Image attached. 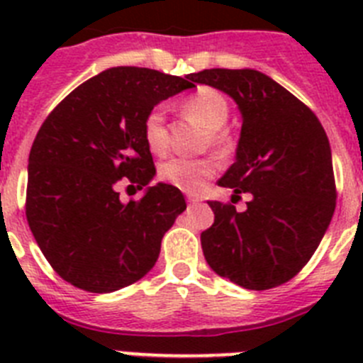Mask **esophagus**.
Here are the masks:
<instances>
[{
    "label": "esophagus",
    "instance_id": "1",
    "mask_svg": "<svg viewBox=\"0 0 363 363\" xmlns=\"http://www.w3.org/2000/svg\"><path fill=\"white\" fill-rule=\"evenodd\" d=\"M187 200H189V203H198V201H200V198H198L196 194H189Z\"/></svg>",
    "mask_w": 363,
    "mask_h": 363
}]
</instances>
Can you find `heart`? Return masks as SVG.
Returning <instances> with one entry per match:
<instances>
[{"label": "heart", "mask_w": 363, "mask_h": 363, "mask_svg": "<svg viewBox=\"0 0 363 363\" xmlns=\"http://www.w3.org/2000/svg\"><path fill=\"white\" fill-rule=\"evenodd\" d=\"M184 112L187 116L200 121L205 129H209V142L220 150L229 149L230 138L223 130V125L229 120V101L216 89L203 86L184 101ZM143 140L150 152L165 154L169 149V133L165 125L163 107H152L143 118ZM218 171L214 158H172L160 165L158 176L185 192H198L207 179L213 178Z\"/></svg>", "instance_id": "heart-1"}]
</instances>
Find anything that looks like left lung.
<instances>
[{"label":"left lung","mask_w":363,"mask_h":363,"mask_svg":"<svg viewBox=\"0 0 363 363\" xmlns=\"http://www.w3.org/2000/svg\"><path fill=\"white\" fill-rule=\"evenodd\" d=\"M192 82L238 104L243 123L236 162L218 185L234 189L236 198L252 196L243 213L230 201H209L214 223L201 233L205 259L240 287H278L306 267L335 214L325 130L306 104L258 70L209 69L192 74Z\"/></svg>","instance_id":"1"}]
</instances>
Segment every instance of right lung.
Instances as JSON below:
<instances>
[{"label":"right lung","instance_id":"add662e5","mask_svg":"<svg viewBox=\"0 0 363 363\" xmlns=\"http://www.w3.org/2000/svg\"><path fill=\"white\" fill-rule=\"evenodd\" d=\"M192 74L114 67L76 86L32 143L25 214L41 252L70 285L112 293L154 267L162 238L187 209L174 185L120 200L118 184L143 189L156 174L143 140L147 112L192 89Z\"/></svg>","mask_w":363,"mask_h":363}]
</instances>
